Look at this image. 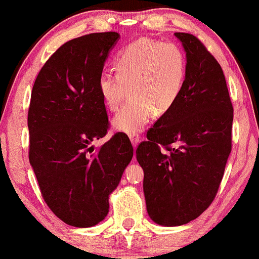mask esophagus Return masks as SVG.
<instances>
[{"label": "esophagus", "instance_id": "1", "mask_svg": "<svg viewBox=\"0 0 259 259\" xmlns=\"http://www.w3.org/2000/svg\"><path fill=\"white\" fill-rule=\"evenodd\" d=\"M129 139H130V141H132L133 147H134V148L138 147V145H139V142H140L139 135H136V134H133V135L129 136Z\"/></svg>", "mask_w": 259, "mask_h": 259}]
</instances>
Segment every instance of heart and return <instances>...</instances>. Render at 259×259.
Segmentation results:
<instances>
[{
	"instance_id": "heart-1",
	"label": "heart",
	"mask_w": 259,
	"mask_h": 259,
	"mask_svg": "<svg viewBox=\"0 0 259 259\" xmlns=\"http://www.w3.org/2000/svg\"><path fill=\"white\" fill-rule=\"evenodd\" d=\"M117 73L99 76V91L109 111L115 112L130 92L132 99L113 118L117 132L139 134L153 114H165L179 100L187 74L183 50L173 42L139 38L115 58Z\"/></svg>"
}]
</instances>
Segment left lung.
<instances>
[{"instance_id": "obj_1", "label": "left lung", "mask_w": 259, "mask_h": 259, "mask_svg": "<svg viewBox=\"0 0 259 259\" xmlns=\"http://www.w3.org/2000/svg\"><path fill=\"white\" fill-rule=\"evenodd\" d=\"M174 35L186 53L185 85L136 150L147 213L162 227L187 224L214 200L231 152L234 119L221 64L194 35Z\"/></svg>"}]
</instances>
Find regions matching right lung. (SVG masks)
<instances>
[{"label": "right lung", "mask_w": 259, "mask_h": 259, "mask_svg": "<svg viewBox=\"0 0 259 259\" xmlns=\"http://www.w3.org/2000/svg\"><path fill=\"white\" fill-rule=\"evenodd\" d=\"M119 37L118 32H95L68 41L32 86L29 160L47 206L72 227H95L106 218L109 195L133 158L125 134L96 151L92 145L108 129L99 76Z\"/></svg>", "instance_id": "obj_1"}]
</instances>
